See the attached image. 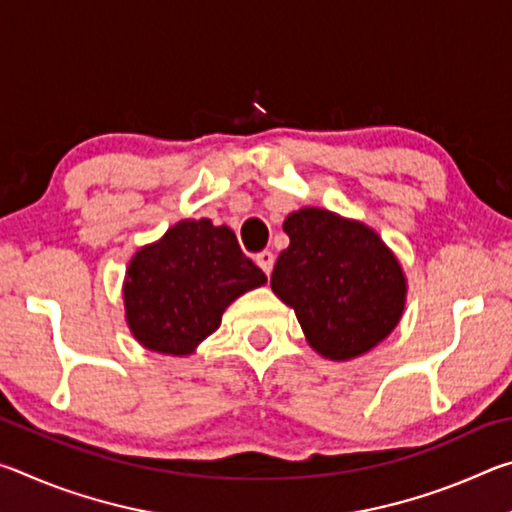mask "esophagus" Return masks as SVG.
I'll list each match as a JSON object with an SVG mask.
<instances>
[{"mask_svg": "<svg viewBox=\"0 0 512 512\" xmlns=\"http://www.w3.org/2000/svg\"><path fill=\"white\" fill-rule=\"evenodd\" d=\"M255 262H257V266L262 268V271H264L266 275H271V271H273V262H275V255L271 253V250H262V253H257Z\"/></svg>", "mask_w": 512, "mask_h": 512, "instance_id": "obj_1", "label": "esophagus"}]
</instances>
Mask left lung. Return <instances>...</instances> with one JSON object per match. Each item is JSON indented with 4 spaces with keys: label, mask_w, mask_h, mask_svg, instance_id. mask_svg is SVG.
<instances>
[{
    "label": "left lung",
    "mask_w": 512,
    "mask_h": 512,
    "mask_svg": "<svg viewBox=\"0 0 512 512\" xmlns=\"http://www.w3.org/2000/svg\"><path fill=\"white\" fill-rule=\"evenodd\" d=\"M282 228L291 244L271 289L296 311L311 348L345 361L384 341L400 323L406 282L377 232L318 207L289 214Z\"/></svg>",
    "instance_id": "left-lung-1"
}]
</instances>
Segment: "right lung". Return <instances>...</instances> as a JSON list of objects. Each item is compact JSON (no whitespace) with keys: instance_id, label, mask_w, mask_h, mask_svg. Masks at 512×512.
<instances>
[{"instance_id":"right-lung-1","label":"right lung","mask_w":512,"mask_h":512,"mask_svg":"<svg viewBox=\"0 0 512 512\" xmlns=\"http://www.w3.org/2000/svg\"><path fill=\"white\" fill-rule=\"evenodd\" d=\"M264 282L230 228L210 219L180 221L128 264V327L144 348L180 357L219 329L232 300Z\"/></svg>"}]
</instances>
